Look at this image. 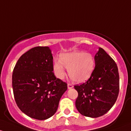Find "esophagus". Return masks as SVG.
Listing matches in <instances>:
<instances>
[{"mask_svg": "<svg viewBox=\"0 0 131 131\" xmlns=\"http://www.w3.org/2000/svg\"><path fill=\"white\" fill-rule=\"evenodd\" d=\"M73 85H72V84H71V83H68L67 84V88H68V89H71L73 88Z\"/></svg>", "mask_w": 131, "mask_h": 131, "instance_id": "34e87169", "label": "esophagus"}]
</instances>
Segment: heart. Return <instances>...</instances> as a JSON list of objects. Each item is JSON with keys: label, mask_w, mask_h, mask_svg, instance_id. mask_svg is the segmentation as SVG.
Here are the masks:
<instances>
[{"label": "heart", "mask_w": 131, "mask_h": 131, "mask_svg": "<svg viewBox=\"0 0 131 131\" xmlns=\"http://www.w3.org/2000/svg\"><path fill=\"white\" fill-rule=\"evenodd\" d=\"M95 66V59L91 53L75 51L62 54L60 60H55L53 71L58 78L62 79L66 74V67L71 79L75 83H81L90 79Z\"/></svg>", "instance_id": "heart-1"}]
</instances>
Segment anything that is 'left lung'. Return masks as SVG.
Returning a JSON list of instances; mask_svg holds the SVG:
<instances>
[{
  "mask_svg": "<svg viewBox=\"0 0 131 131\" xmlns=\"http://www.w3.org/2000/svg\"><path fill=\"white\" fill-rule=\"evenodd\" d=\"M95 67L87 81L74 86L75 106L81 115L96 118L110 110L119 93V74L114 59L103 48L95 56Z\"/></svg>",
  "mask_w": 131,
  "mask_h": 131,
  "instance_id": "8db88e82",
  "label": "left lung"
}]
</instances>
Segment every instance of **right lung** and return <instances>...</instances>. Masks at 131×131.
<instances>
[{"label":"right lung","mask_w":131,"mask_h":131,"mask_svg":"<svg viewBox=\"0 0 131 131\" xmlns=\"http://www.w3.org/2000/svg\"><path fill=\"white\" fill-rule=\"evenodd\" d=\"M53 57L48 47H36L19 59L12 84L19 108L35 119L45 120L56 112L67 84L53 72Z\"/></svg>","instance_id":"add662e5"}]
</instances>
